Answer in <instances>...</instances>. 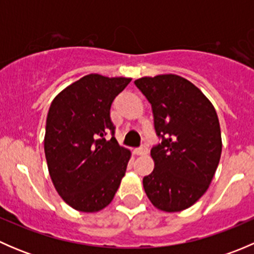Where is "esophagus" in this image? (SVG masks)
I'll return each mask as SVG.
<instances>
[{"label": "esophagus", "mask_w": 254, "mask_h": 254, "mask_svg": "<svg viewBox=\"0 0 254 254\" xmlns=\"http://www.w3.org/2000/svg\"><path fill=\"white\" fill-rule=\"evenodd\" d=\"M134 152H135V155H137V156H145L148 153V148L146 147V146H141V147H139V148H135Z\"/></svg>", "instance_id": "1"}]
</instances>
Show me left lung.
Wrapping results in <instances>:
<instances>
[{"instance_id": "8db88e82", "label": "left lung", "mask_w": 254, "mask_h": 254, "mask_svg": "<svg viewBox=\"0 0 254 254\" xmlns=\"http://www.w3.org/2000/svg\"><path fill=\"white\" fill-rule=\"evenodd\" d=\"M151 104L162 142L151 150L155 168L143 177L152 205L166 212L186 210L209 188L221 157L219 118L207 97L173 73L135 79Z\"/></svg>"}]
</instances>
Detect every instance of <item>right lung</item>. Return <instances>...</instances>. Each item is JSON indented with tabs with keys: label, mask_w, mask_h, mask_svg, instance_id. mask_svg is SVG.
<instances>
[{
	"label": "right lung",
	"mask_w": 254,
	"mask_h": 254,
	"mask_svg": "<svg viewBox=\"0 0 254 254\" xmlns=\"http://www.w3.org/2000/svg\"><path fill=\"white\" fill-rule=\"evenodd\" d=\"M129 77L89 73L64 88L51 102L44 151L59 195L82 212H98L112 203L131 157L114 136L111 106Z\"/></svg>",
	"instance_id": "add662e5"
}]
</instances>
